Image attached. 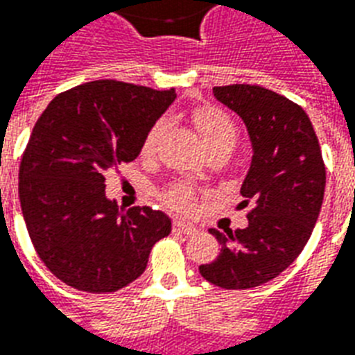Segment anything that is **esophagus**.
Listing matches in <instances>:
<instances>
[{
    "instance_id": "1",
    "label": "esophagus",
    "mask_w": 355,
    "mask_h": 355,
    "mask_svg": "<svg viewBox=\"0 0 355 355\" xmlns=\"http://www.w3.org/2000/svg\"><path fill=\"white\" fill-rule=\"evenodd\" d=\"M173 231L175 232H182V234H196L197 229L193 225H189L186 221H173Z\"/></svg>"
}]
</instances>
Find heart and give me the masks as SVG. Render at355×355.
I'll return each mask as SVG.
<instances>
[{"label": "heart", "mask_w": 355, "mask_h": 355, "mask_svg": "<svg viewBox=\"0 0 355 355\" xmlns=\"http://www.w3.org/2000/svg\"><path fill=\"white\" fill-rule=\"evenodd\" d=\"M191 121L196 124L197 132L201 134L202 143L207 145L208 150L214 148H225L231 150L238 141L236 123L232 121L231 115L223 112L221 107L216 105H199L191 112ZM164 123L158 121L147 130V134L141 141V156L150 158L156 153L158 141L164 134ZM159 201L164 207H167L173 212L191 214L197 207V191L196 188L188 182H175L167 186L159 193Z\"/></svg>", "instance_id": "1"}]
</instances>
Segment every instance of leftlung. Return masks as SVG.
<instances>
[{
	"mask_svg": "<svg viewBox=\"0 0 355 355\" xmlns=\"http://www.w3.org/2000/svg\"><path fill=\"white\" fill-rule=\"evenodd\" d=\"M214 96L250 132L253 162L240 193L251 210L245 229H210L221 250L199 274L225 291H245L277 277L302 253L320 214L326 166L313 124L296 102L248 83L214 87Z\"/></svg>",
	"mask_w": 355,
	"mask_h": 355,
	"instance_id": "obj_1",
	"label": "left lung"
}]
</instances>
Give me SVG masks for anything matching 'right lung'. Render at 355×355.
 <instances>
[{
	"label": "right lung",
	"instance_id": "add662e5",
	"mask_svg": "<svg viewBox=\"0 0 355 355\" xmlns=\"http://www.w3.org/2000/svg\"><path fill=\"white\" fill-rule=\"evenodd\" d=\"M175 89L89 81L51 100L21 154L18 196L44 266L64 285L117 292L145 272L153 245L171 232L159 210H121L105 199V173L132 162Z\"/></svg>",
	"mask_w": 355,
	"mask_h": 355
}]
</instances>
